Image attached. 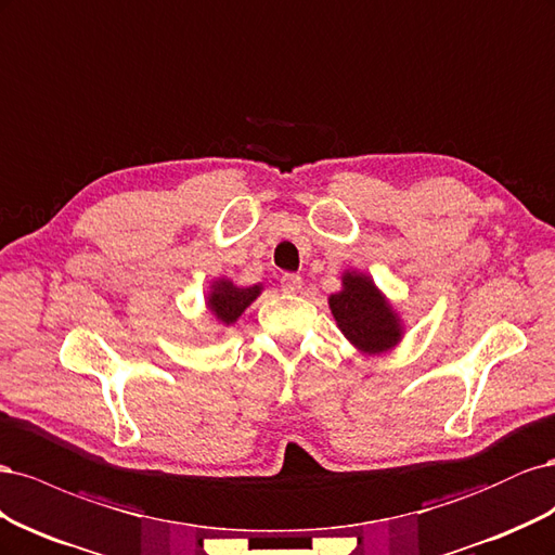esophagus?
Segmentation results:
<instances>
[{"mask_svg":"<svg viewBox=\"0 0 555 555\" xmlns=\"http://www.w3.org/2000/svg\"><path fill=\"white\" fill-rule=\"evenodd\" d=\"M280 287L284 294H298L300 289H304V280H300V275L284 273L280 280Z\"/></svg>","mask_w":555,"mask_h":555,"instance_id":"34e87169","label":"esophagus"}]
</instances>
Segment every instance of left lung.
Instances as JSON below:
<instances>
[{
	"instance_id": "8db88e82",
	"label": "left lung",
	"mask_w": 555,
	"mask_h": 555,
	"mask_svg": "<svg viewBox=\"0 0 555 555\" xmlns=\"http://www.w3.org/2000/svg\"><path fill=\"white\" fill-rule=\"evenodd\" d=\"M328 308L345 338L363 354H382L402 338V322L373 278L357 271L343 275V289L328 296Z\"/></svg>"
}]
</instances>
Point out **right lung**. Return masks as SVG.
I'll return each instance as SVG.
<instances>
[{"instance_id":"obj_1","label":"right lung","mask_w":555,"mask_h":555,"mask_svg":"<svg viewBox=\"0 0 555 555\" xmlns=\"http://www.w3.org/2000/svg\"><path fill=\"white\" fill-rule=\"evenodd\" d=\"M261 294V284H251V287H236L231 280H215L210 284V294L206 306L215 314L217 322L222 326H231L238 322V317L247 310V306Z\"/></svg>"}]
</instances>
